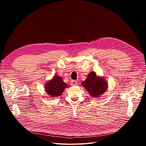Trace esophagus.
Masks as SVG:
<instances>
[{
  "label": "esophagus",
  "instance_id": "1",
  "mask_svg": "<svg viewBox=\"0 0 146 146\" xmlns=\"http://www.w3.org/2000/svg\"><path fill=\"white\" fill-rule=\"evenodd\" d=\"M70 83H71V85L72 86H77V81L76 80H72L70 81Z\"/></svg>",
  "mask_w": 146,
  "mask_h": 146
}]
</instances>
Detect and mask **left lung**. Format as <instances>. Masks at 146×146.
Masks as SVG:
<instances>
[{
    "mask_svg": "<svg viewBox=\"0 0 146 146\" xmlns=\"http://www.w3.org/2000/svg\"><path fill=\"white\" fill-rule=\"evenodd\" d=\"M81 85L84 86L90 95L94 98L103 95L108 88V83L105 78L96 76L94 72L88 74L86 80L81 82Z\"/></svg>",
    "mask_w": 146,
    "mask_h": 146,
    "instance_id": "obj_1",
    "label": "left lung"
}]
</instances>
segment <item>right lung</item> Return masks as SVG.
I'll return each instance as SVG.
<instances>
[{
	"mask_svg": "<svg viewBox=\"0 0 146 146\" xmlns=\"http://www.w3.org/2000/svg\"><path fill=\"white\" fill-rule=\"evenodd\" d=\"M69 86L64 82L60 76L55 75L51 80L47 81L44 85V89L50 97L55 98L60 96L65 89Z\"/></svg>",
	"mask_w": 146,
	"mask_h": 146,
	"instance_id": "obj_1",
	"label": "right lung"
}]
</instances>
